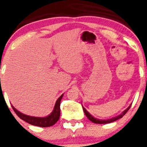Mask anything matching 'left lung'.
<instances>
[{"mask_svg":"<svg viewBox=\"0 0 147 147\" xmlns=\"http://www.w3.org/2000/svg\"><path fill=\"white\" fill-rule=\"evenodd\" d=\"M130 107H131V105H129V107H127V108L125 110H124V111H123V112H122L120 114V115H117V116H115V117L111 118V119H96V118L93 117V115L90 113H88V111H87L86 109L83 107V106H82V108H83V110H84V113H85V115H86L87 117H88V119H89L90 121H91L92 122H93V123H95V124H108V123H111V122L115 121L118 120V119L122 118L124 115H125L126 113H127V112L128 111V110H129V109L130 108Z\"/></svg>","mask_w":147,"mask_h":147,"instance_id":"left-lung-1","label":"left lung"}]
</instances>
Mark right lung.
Here are the masks:
<instances>
[{
    "mask_svg": "<svg viewBox=\"0 0 147 147\" xmlns=\"http://www.w3.org/2000/svg\"><path fill=\"white\" fill-rule=\"evenodd\" d=\"M62 96H63V94L61 95L59 98L57 100L52 112L45 117H34V116L25 115V114L22 113L20 111L16 110V108L13 107L12 105H11V107H12V109L14 110L15 113L18 115V117L21 119L22 120L25 121L28 124L41 127H51V126H53L54 124H56L59 119V116H60V102Z\"/></svg>",
    "mask_w": 147,
    "mask_h": 147,
    "instance_id": "1",
    "label": "right lung"
}]
</instances>
